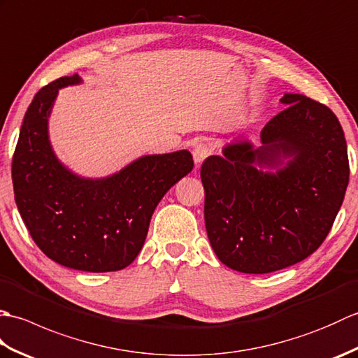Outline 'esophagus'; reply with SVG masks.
Segmentation results:
<instances>
[{
	"instance_id": "34e87169",
	"label": "esophagus",
	"mask_w": 358,
	"mask_h": 358,
	"mask_svg": "<svg viewBox=\"0 0 358 358\" xmlns=\"http://www.w3.org/2000/svg\"><path fill=\"white\" fill-rule=\"evenodd\" d=\"M210 154H212V149H210V146H208L206 143L195 144V148H194V150H192L195 164L200 166V164L204 162V159H206Z\"/></svg>"
}]
</instances>
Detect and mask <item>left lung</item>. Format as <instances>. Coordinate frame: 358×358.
<instances>
[{
  "label": "left lung",
  "instance_id": "obj_1",
  "mask_svg": "<svg viewBox=\"0 0 358 358\" xmlns=\"http://www.w3.org/2000/svg\"><path fill=\"white\" fill-rule=\"evenodd\" d=\"M260 134L201 164L204 223L218 260L269 273L305 260L328 237L349 183L348 148L328 106L300 94Z\"/></svg>",
  "mask_w": 358,
  "mask_h": 358
}]
</instances>
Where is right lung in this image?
Instances as JSON below:
<instances>
[{
  "label": "right lung",
  "mask_w": 358,
  "mask_h": 358,
  "mask_svg": "<svg viewBox=\"0 0 358 358\" xmlns=\"http://www.w3.org/2000/svg\"><path fill=\"white\" fill-rule=\"evenodd\" d=\"M81 83L63 77L34 96L12 158V183L30 237L50 260L86 272L131 264L164 194L192 171L189 150L144 155L106 178H83L57 158L49 115L58 90Z\"/></svg>",
  "instance_id": "right-lung-1"
}]
</instances>
